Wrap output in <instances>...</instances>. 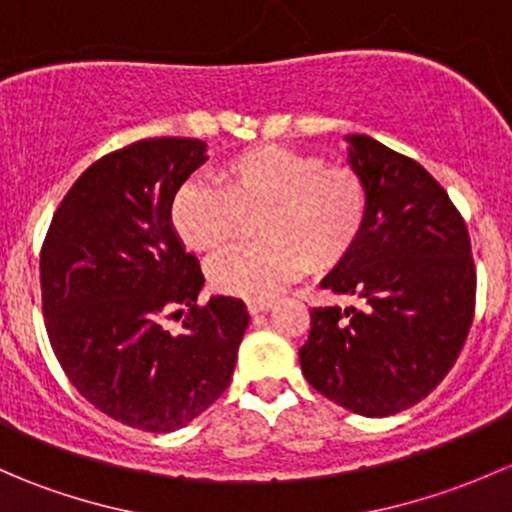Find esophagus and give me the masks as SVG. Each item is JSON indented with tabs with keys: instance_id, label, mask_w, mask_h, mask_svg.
<instances>
[{
	"instance_id": "esophagus-1",
	"label": "esophagus",
	"mask_w": 512,
	"mask_h": 512,
	"mask_svg": "<svg viewBox=\"0 0 512 512\" xmlns=\"http://www.w3.org/2000/svg\"><path fill=\"white\" fill-rule=\"evenodd\" d=\"M247 309H250V314H265L272 309V299H250Z\"/></svg>"
}]
</instances>
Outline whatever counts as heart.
Masks as SVG:
<instances>
[{
  "label": "heart",
  "mask_w": 512,
  "mask_h": 512,
  "mask_svg": "<svg viewBox=\"0 0 512 512\" xmlns=\"http://www.w3.org/2000/svg\"><path fill=\"white\" fill-rule=\"evenodd\" d=\"M218 188L190 180L170 203V223L195 252L215 255L255 223L262 242L235 247L210 265L218 292L267 299L304 267L329 270L352 252L369 213L356 170L314 153L257 146L220 165Z\"/></svg>",
  "instance_id": "obj_1"
}]
</instances>
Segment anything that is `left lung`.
<instances>
[{
	"instance_id": "8db88e82",
	"label": "left lung",
	"mask_w": 512,
	"mask_h": 512,
	"mask_svg": "<svg viewBox=\"0 0 512 512\" xmlns=\"http://www.w3.org/2000/svg\"><path fill=\"white\" fill-rule=\"evenodd\" d=\"M347 143L369 213L322 287L359 307L309 309L299 364L329 401L381 418L426 399L456 364L476 309V267L461 213L423 165L361 133Z\"/></svg>"
}]
</instances>
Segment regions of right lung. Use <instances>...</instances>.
Wrapping results in <instances>:
<instances>
[{
    "label": "right lung",
    "mask_w": 512,
    "mask_h": 512,
    "mask_svg": "<svg viewBox=\"0 0 512 512\" xmlns=\"http://www.w3.org/2000/svg\"><path fill=\"white\" fill-rule=\"evenodd\" d=\"M198 138H148L108 153L61 200L41 247L51 349L86 401L151 433L183 428L223 396L250 314L210 297L170 203L208 160ZM189 314L170 335L162 319Z\"/></svg>",
    "instance_id": "1"
}]
</instances>
